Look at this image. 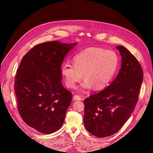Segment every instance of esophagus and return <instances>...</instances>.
Instances as JSON below:
<instances>
[{
  "mask_svg": "<svg viewBox=\"0 0 153 153\" xmlns=\"http://www.w3.org/2000/svg\"><path fill=\"white\" fill-rule=\"evenodd\" d=\"M81 97L78 95H75L73 96V100H81Z\"/></svg>",
  "mask_w": 153,
  "mask_h": 153,
  "instance_id": "obj_1",
  "label": "esophagus"
}]
</instances>
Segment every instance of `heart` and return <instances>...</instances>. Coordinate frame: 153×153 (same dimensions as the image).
<instances>
[{"instance_id": "heart-1", "label": "heart", "mask_w": 153, "mask_h": 153, "mask_svg": "<svg viewBox=\"0 0 153 153\" xmlns=\"http://www.w3.org/2000/svg\"><path fill=\"white\" fill-rule=\"evenodd\" d=\"M119 64L117 53L113 50L101 48H89L76 54L73 64L66 62L61 66V73L66 85L75 87L82 80L83 73L85 80L83 89H103L108 85L116 71Z\"/></svg>"}]
</instances>
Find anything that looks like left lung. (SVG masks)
<instances>
[{
	"label": "left lung",
	"mask_w": 153,
	"mask_h": 153,
	"mask_svg": "<svg viewBox=\"0 0 153 153\" xmlns=\"http://www.w3.org/2000/svg\"><path fill=\"white\" fill-rule=\"evenodd\" d=\"M122 57L121 68L111 84L84 100V123L87 130L97 137L114 135L135 109L143 80L140 63L123 46L116 47Z\"/></svg>",
	"instance_id": "obj_1"
}]
</instances>
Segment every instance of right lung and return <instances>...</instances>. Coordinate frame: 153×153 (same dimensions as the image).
<instances>
[{"instance_id": "1", "label": "right lung", "mask_w": 153, "mask_h": 153, "mask_svg": "<svg viewBox=\"0 0 153 153\" xmlns=\"http://www.w3.org/2000/svg\"><path fill=\"white\" fill-rule=\"evenodd\" d=\"M77 43L49 41L36 45L22 58L15 78L17 108L24 121L45 134L62 126L72 94L61 83L64 57Z\"/></svg>"}]
</instances>
